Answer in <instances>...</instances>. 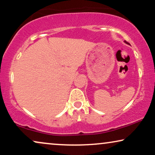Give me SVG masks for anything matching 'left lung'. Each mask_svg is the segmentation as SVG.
<instances>
[{
  "label": "left lung",
  "mask_w": 155,
  "mask_h": 155,
  "mask_svg": "<svg viewBox=\"0 0 155 155\" xmlns=\"http://www.w3.org/2000/svg\"><path fill=\"white\" fill-rule=\"evenodd\" d=\"M125 42H126V43H127V44H128V42H127L126 41H125Z\"/></svg>",
  "instance_id": "1"
}]
</instances>
